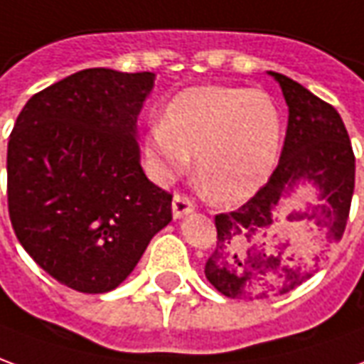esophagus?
I'll use <instances>...</instances> for the list:
<instances>
[{"mask_svg":"<svg viewBox=\"0 0 364 364\" xmlns=\"http://www.w3.org/2000/svg\"><path fill=\"white\" fill-rule=\"evenodd\" d=\"M194 202L184 194H176L174 196V200H172V215H174V219L184 218L190 211H194Z\"/></svg>","mask_w":364,"mask_h":364,"instance_id":"obj_1","label":"esophagus"}]
</instances>
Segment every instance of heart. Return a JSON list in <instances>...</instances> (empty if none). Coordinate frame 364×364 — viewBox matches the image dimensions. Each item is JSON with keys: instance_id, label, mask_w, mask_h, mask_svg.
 I'll return each instance as SVG.
<instances>
[{"instance_id": "b5f03b06", "label": "heart", "mask_w": 364, "mask_h": 364, "mask_svg": "<svg viewBox=\"0 0 364 364\" xmlns=\"http://www.w3.org/2000/svg\"><path fill=\"white\" fill-rule=\"evenodd\" d=\"M282 115L262 90L196 86L176 94L161 125L145 135L143 151L159 182H170L196 156V182L221 203L251 198L274 170Z\"/></svg>"}]
</instances>
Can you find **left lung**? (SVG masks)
<instances>
[{
  "mask_svg": "<svg viewBox=\"0 0 364 364\" xmlns=\"http://www.w3.org/2000/svg\"><path fill=\"white\" fill-rule=\"evenodd\" d=\"M269 74L282 87L288 129L269 182L239 210L215 215L205 278L228 298L262 300L306 282L343 237L351 210L355 154L341 115L284 74ZM300 181L318 187L322 203L288 212L285 202Z\"/></svg>",
  "mask_w": 364,
  "mask_h": 364,
  "instance_id": "obj_1",
  "label": "left lung"
}]
</instances>
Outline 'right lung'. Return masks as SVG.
Instances as JSON below:
<instances>
[{
  "instance_id": "add662e5",
  "label": "right lung",
  "mask_w": 364,
  "mask_h": 364,
  "mask_svg": "<svg viewBox=\"0 0 364 364\" xmlns=\"http://www.w3.org/2000/svg\"><path fill=\"white\" fill-rule=\"evenodd\" d=\"M153 72L87 68L25 104L7 145L13 231L72 290L109 292L172 219V196L141 168L136 117Z\"/></svg>"
}]
</instances>
